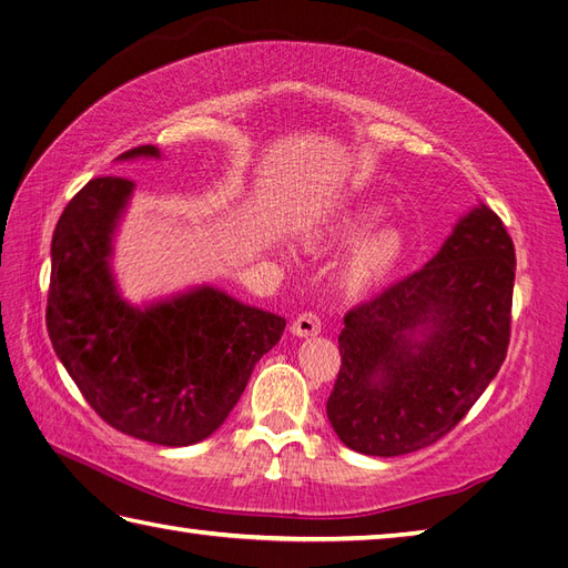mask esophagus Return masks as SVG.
Segmentation results:
<instances>
[{"label": "esophagus", "mask_w": 568, "mask_h": 568, "mask_svg": "<svg viewBox=\"0 0 568 568\" xmlns=\"http://www.w3.org/2000/svg\"><path fill=\"white\" fill-rule=\"evenodd\" d=\"M290 332H293L295 336L300 338H307V336H316L322 332V322L320 316L312 314V312H302L297 320L293 322V326H290Z\"/></svg>", "instance_id": "1"}]
</instances>
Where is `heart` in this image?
Wrapping results in <instances>:
<instances>
[{
    "label": "heart",
    "mask_w": 568,
    "mask_h": 568,
    "mask_svg": "<svg viewBox=\"0 0 568 568\" xmlns=\"http://www.w3.org/2000/svg\"><path fill=\"white\" fill-rule=\"evenodd\" d=\"M382 217V207L361 203L322 232L316 240L324 244H348V254L336 268V287L348 297H363L389 281L406 254V232L399 224H374Z\"/></svg>",
    "instance_id": "obj_1"
}]
</instances>
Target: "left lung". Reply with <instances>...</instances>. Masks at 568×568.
Instances as JSON below:
<instances>
[{"mask_svg":"<svg viewBox=\"0 0 568 568\" xmlns=\"http://www.w3.org/2000/svg\"><path fill=\"white\" fill-rule=\"evenodd\" d=\"M516 248L479 203L424 268L346 314L326 416L346 447L416 453L450 433L506 361Z\"/></svg>","mask_w":568,"mask_h":568,"instance_id":"8db88e82","label":"left lung"}]
</instances>
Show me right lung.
I'll return each instance as SVG.
<instances>
[{"mask_svg":"<svg viewBox=\"0 0 568 568\" xmlns=\"http://www.w3.org/2000/svg\"><path fill=\"white\" fill-rule=\"evenodd\" d=\"M160 160L142 144L118 162ZM135 183L91 179L64 207L50 246V344L91 408L133 438L183 447L213 435L278 344L285 320L195 285L130 305L111 268L113 236Z\"/></svg>","mask_w":568,"mask_h":568,"instance_id":"right-lung-1","label":"right lung"}]
</instances>
